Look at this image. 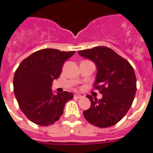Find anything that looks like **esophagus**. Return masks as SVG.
<instances>
[{"label":"esophagus","instance_id":"obj_1","mask_svg":"<svg viewBox=\"0 0 153 153\" xmlns=\"http://www.w3.org/2000/svg\"><path fill=\"white\" fill-rule=\"evenodd\" d=\"M74 97L80 99V98H82L83 96H82V95H80V94H75V95H74Z\"/></svg>","mask_w":153,"mask_h":153}]
</instances>
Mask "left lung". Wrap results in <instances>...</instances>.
<instances>
[{"label": "left lung", "instance_id": "left-lung-1", "mask_svg": "<svg viewBox=\"0 0 153 153\" xmlns=\"http://www.w3.org/2000/svg\"><path fill=\"white\" fill-rule=\"evenodd\" d=\"M79 54L96 64L94 88L102 94L100 100L86 96L91 106L83 111V115L89 123L100 128L113 126L124 117L132 105L137 89L134 68L126 59L108 47L81 50Z\"/></svg>", "mask_w": 153, "mask_h": 153}]
</instances>
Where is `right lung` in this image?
I'll return each instance as SVG.
<instances>
[{
  "instance_id": "1",
  "label": "right lung",
  "mask_w": 153,
  "mask_h": 153,
  "mask_svg": "<svg viewBox=\"0 0 153 153\" xmlns=\"http://www.w3.org/2000/svg\"><path fill=\"white\" fill-rule=\"evenodd\" d=\"M74 51L44 48L27 57L16 69L14 94L19 106L28 120L39 126H49L63 115L65 104L74 95L63 92L54 95L51 89L61 74L64 63Z\"/></svg>"
}]
</instances>
